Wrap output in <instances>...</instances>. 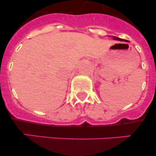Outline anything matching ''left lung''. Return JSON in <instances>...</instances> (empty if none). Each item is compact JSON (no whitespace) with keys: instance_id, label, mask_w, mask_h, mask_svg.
<instances>
[{"instance_id":"8db88e82","label":"left lung","mask_w":156,"mask_h":156,"mask_svg":"<svg viewBox=\"0 0 156 156\" xmlns=\"http://www.w3.org/2000/svg\"><path fill=\"white\" fill-rule=\"evenodd\" d=\"M113 39H114V40H119V41H124L123 39H122V38H119V37H113Z\"/></svg>"}]
</instances>
